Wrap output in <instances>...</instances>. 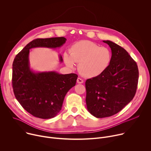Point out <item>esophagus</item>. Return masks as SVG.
Masks as SVG:
<instances>
[{
    "mask_svg": "<svg viewBox=\"0 0 151 151\" xmlns=\"http://www.w3.org/2000/svg\"><path fill=\"white\" fill-rule=\"evenodd\" d=\"M77 82H78V83H82L83 82V80L82 79L80 78H78L77 79Z\"/></svg>",
    "mask_w": 151,
    "mask_h": 151,
    "instance_id": "obj_1",
    "label": "esophagus"
}]
</instances>
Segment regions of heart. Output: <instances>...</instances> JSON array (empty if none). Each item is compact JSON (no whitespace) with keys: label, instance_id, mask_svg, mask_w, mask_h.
<instances>
[{"label":"heart","instance_id":"obj_1","mask_svg":"<svg viewBox=\"0 0 151 151\" xmlns=\"http://www.w3.org/2000/svg\"><path fill=\"white\" fill-rule=\"evenodd\" d=\"M66 65L73 68L79 64L81 73L87 78H94L103 74L109 67L112 54L107 47H100L91 41H80L74 44L70 49V54L64 53Z\"/></svg>","mask_w":151,"mask_h":151}]
</instances>
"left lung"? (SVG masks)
<instances>
[{
    "instance_id": "8db88e82",
    "label": "left lung",
    "mask_w": 151,
    "mask_h": 151,
    "mask_svg": "<svg viewBox=\"0 0 151 151\" xmlns=\"http://www.w3.org/2000/svg\"><path fill=\"white\" fill-rule=\"evenodd\" d=\"M103 42L112 50L110 66L101 75L85 82L87 109L98 118L111 116L130 103L139 79L137 64L127 51L112 41Z\"/></svg>"
}]
</instances>
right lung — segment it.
Masks as SVG:
<instances>
[{"instance_id":"right-lung-1","label":"right lung","mask_w":151,"mask_h":151,"mask_svg":"<svg viewBox=\"0 0 151 151\" xmlns=\"http://www.w3.org/2000/svg\"><path fill=\"white\" fill-rule=\"evenodd\" d=\"M66 40L64 37L35 39L14 60L12 83L15 97L21 106L35 117L50 119L55 116L61 109L66 94L75 85L78 75L55 72H33L29 66L30 50L60 47ZM60 60L63 61L61 55Z\"/></svg>"}]
</instances>
